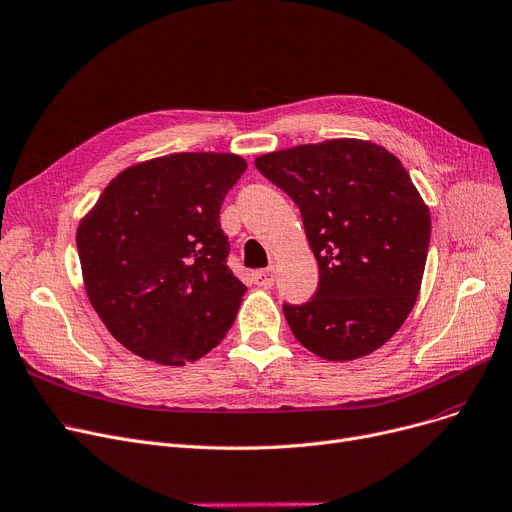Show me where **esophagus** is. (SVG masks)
Wrapping results in <instances>:
<instances>
[{
	"label": "esophagus",
	"mask_w": 512,
	"mask_h": 512,
	"mask_svg": "<svg viewBox=\"0 0 512 512\" xmlns=\"http://www.w3.org/2000/svg\"><path fill=\"white\" fill-rule=\"evenodd\" d=\"M252 281L254 285L258 287H273L275 285V268H266V270H256V273H252Z\"/></svg>",
	"instance_id": "1"
}]
</instances>
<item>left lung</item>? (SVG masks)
Segmentation results:
<instances>
[{"label":"left lung","mask_w":512,"mask_h":512,"mask_svg":"<svg viewBox=\"0 0 512 512\" xmlns=\"http://www.w3.org/2000/svg\"><path fill=\"white\" fill-rule=\"evenodd\" d=\"M299 208L318 262L306 304H283L291 333L328 362L393 337L422 285L432 221L407 169L386 148L339 138L254 161Z\"/></svg>","instance_id":"obj_1"}]
</instances>
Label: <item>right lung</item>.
I'll return each mask as SVG.
<instances>
[{"mask_svg": "<svg viewBox=\"0 0 512 512\" xmlns=\"http://www.w3.org/2000/svg\"><path fill=\"white\" fill-rule=\"evenodd\" d=\"M248 163L177 153L134 165L82 219L76 248L90 304L148 362L184 366L217 347L248 287L227 266L221 204Z\"/></svg>", "mask_w": 512, "mask_h": 512, "instance_id": "obj_1", "label": "right lung"}]
</instances>
